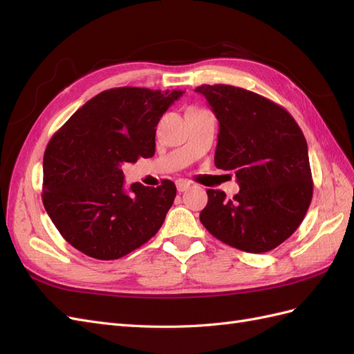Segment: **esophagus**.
Here are the masks:
<instances>
[{"instance_id":"1","label":"esophagus","mask_w":354,"mask_h":354,"mask_svg":"<svg viewBox=\"0 0 354 354\" xmlns=\"http://www.w3.org/2000/svg\"><path fill=\"white\" fill-rule=\"evenodd\" d=\"M176 186H177V190L180 192H185V190H187L189 187H190V183L187 180H183V178H180V180H177V183H176Z\"/></svg>"}]
</instances>
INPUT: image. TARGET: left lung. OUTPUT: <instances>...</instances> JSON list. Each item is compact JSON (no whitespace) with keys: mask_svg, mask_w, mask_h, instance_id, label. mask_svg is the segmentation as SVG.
Returning <instances> with one entry per match:
<instances>
[{"mask_svg":"<svg viewBox=\"0 0 354 354\" xmlns=\"http://www.w3.org/2000/svg\"><path fill=\"white\" fill-rule=\"evenodd\" d=\"M220 122L214 164L232 171L239 194L208 189L201 211L205 229L233 248L267 252L301 224L313 196L301 128L282 106L233 85H201Z\"/></svg>","mask_w":354,"mask_h":354,"instance_id":"8db88e82","label":"left lung"}]
</instances>
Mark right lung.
<instances>
[{
    "label": "right lung",
    "mask_w": 354,
    "mask_h": 354,
    "mask_svg": "<svg viewBox=\"0 0 354 354\" xmlns=\"http://www.w3.org/2000/svg\"><path fill=\"white\" fill-rule=\"evenodd\" d=\"M185 91L121 87L102 91L51 137L42 162V203L73 248L116 260L140 248L162 226L176 185L134 183L121 165L155 155L160 116Z\"/></svg>",
    "instance_id": "obj_1"
}]
</instances>
